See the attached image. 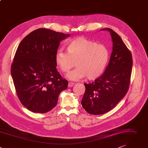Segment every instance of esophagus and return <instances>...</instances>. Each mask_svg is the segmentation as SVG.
Returning a JSON list of instances; mask_svg holds the SVG:
<instances>
[{
  "mask_svg": "<svg viewBox=\"0 0 148 148\" xmlns=\"http://www.w3.org/2000/svg\"><path fill=\"white\" fill-rule=\"evenodd\" d=\"M74 83H73V82H69V84H68V87H72L73 85H74Z\"/></svg>",
  "mask_w": 148,
  "mask_h": 148,
  "instance_id": "34e87169",
  "label": "esophagus"
}]
</instances>
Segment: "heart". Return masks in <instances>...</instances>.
<instances>
[{"label":"heart","instance_id":"1","mask_svg":"<svg viewBox=\"0 0 148 148\" xmlns=\"http://www.w3.org/2000/svg\"><path fill=\"white\" fill-rule=\"evenodd\" d=\"M67 52L59 50L55 55V62L63 73L68 72L75 65L77 68L67 75L71 80H77L87 76L94 80L104 72L109 59V52L103 44L79 37L68 44Z\"/></svg>","mask_w":148,"mask_h":148}]
</instances>
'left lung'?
Returning <instances> with one entry per match:
<instances>
[{
	"mask_svg": "<svg viewBox=\"0 0 148 148\" xmlns=\"http://www.w3.org/2000/svg\"><path fill=\"white\" fill-rule=\"evenodd\" d=\"M112 51L109 64L104 73L86 87L81 104L90 114H103L114 108L126 95L130 83L132 56L121 37L112 29Z\"/></svg>",
	"mask_w": 148,
	"mask_h": 148,
	"instance_id": "obj_1",
	"label": "left lung"
}]
</instances>
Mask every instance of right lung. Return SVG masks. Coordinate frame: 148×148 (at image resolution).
I'll return each mask as SVG.
<instances>
[{
    "instance_id": "obj_1",
    "label": "right lung",
    "mask_w": 148,
    "mask_h": 148,
    "mask_svg": "<svg viewBox=\"0 0 148 148\" xmlns=\"http://www.w3.org/2000/svg\"><path fill=\"white\" fill-rule=\"evenodd\" d=\"M69 36L40 28L20 43L11 74L18 99L29 111H49L56 106L61 92L67 88L68 80L56 70L55 55L60 41Z\"/></svg>"
}]
</instances>
